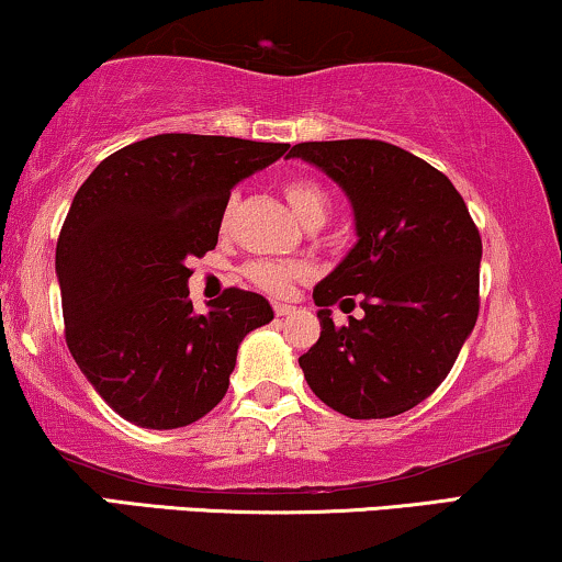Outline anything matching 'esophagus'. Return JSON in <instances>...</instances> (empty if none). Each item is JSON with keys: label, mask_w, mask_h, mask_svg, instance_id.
<instances>
[{"label": "esophagus", "mask_w": 562, "mask_h": 562, "mask_svg": "<svg viewBox=\"0 0 562 562\" xmlns=\"http://www.w3.org/2000/svg\"><path fill=\"white\" fill-rule=\"evenodd\" d=\"M292 304H283V302H273V313L276 315H279V317H283V315H289V313H292Z\"/></svg>", "instance_id": "1"}]
</instances>
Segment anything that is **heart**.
Returning <instances> with one entry per match:
<instances>
[{
	"instance_id": "b5f03b06",
	"label": "heart",
	"mask_w": 562,
	"mask_h": 562,
	"mask_svg": "<svg viewBox=\"0 0 562 562\" xmlns=\"http://www.w3.org/2000/svg\"><path fill=\"white\" fill-rule=\"evenodd\" d=\"M283 195H286L292 211L300 216L304 224L310 221H325L328 218V192L325 187L317 182L315 177H292L283 182ZM234 207H237V200H228L226 211H224V228L232 226L234 218ZM245 276L249 283L262 289V292L276 294V296H286L292 292V286L300 279L307 276V268L300 266V262H281V260H252L245 268Z\"/></svg>"
}]
</instances>
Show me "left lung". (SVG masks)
Returning a JSON list of instances; mask_svg holds the SVG:
<instances>
[{"label":"left lung","instance_id":"8db88e82","mask_svg":"<svg viewBox=\"0 0 562 562\" xmlns=\"http://www.w3.org/2000/svg\"><path fill=\"white\" fill-rule=\"evenodd\" d=\"M289 156L344 187L359 237L313 292L321 338L300 357L304 380L344 417L404 414L448 378L480 315V228L453 182L398 145L300 143ZM355 293L366 317L336 326L329 307Z\"/></svg>","mask_w":562,"mask_h":562}]
</instances>
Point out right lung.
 Masks as SVG:
<instances>
[{
  "label": "right lung",
  "instance_id": "obj_1",
  "mask_svg": "<svg viewBox=\"0 0 562 562\" xmlns=\"http://www.w3.org/2000/svg\"><path fill=\"white\" fill-rule=\"evenodd\" d=\"M286 150L166 133L124 145L82 182L57 239L65 341L120 417L175 429L226 396L241 338L273 310L228 286L192 313L187 260L216 247L232 187Z\"/></svg>",
  "mask_w": 562,
  "mask_h": 562
}]
</instances>
